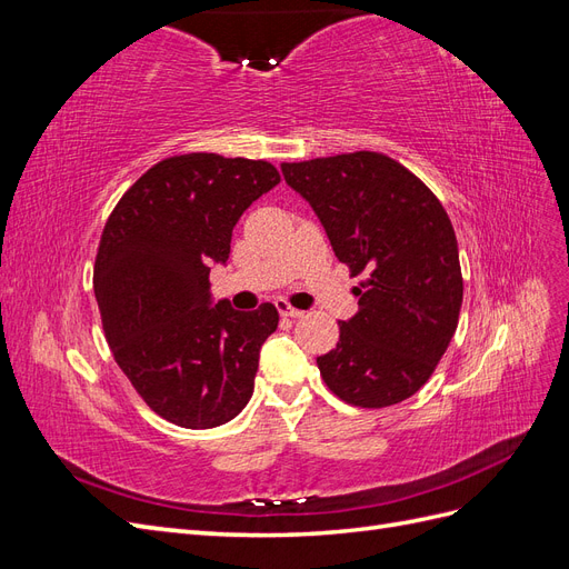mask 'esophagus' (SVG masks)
<instances>
[{
	"mask_svg": "<svg viewBox=\"0 0 569 569\" xmlns=\"http://www.w3.org/2000/svg\"><path fill=\"white\" fill-rule=\"evenodd\" d=\"M274 308H278L280 316H284V318H301L303 316V311H299V308H295V306H289V301H284V299L274 301Z\"/></svg>",
	"mask_w": 569,
	"mask_h": 569,
	"instance_id": "obj_1",
	"label": "esophagus"
}]
</instances>
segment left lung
Masks as SVG:
<instances>
[{"mask_svg": "<svg viewBox=\"0 0 569 569\" xmlns=\"http://www.w3.org/2000/svg\"><path fill=\"white\" fill-rule=\"evenodd\" d=\"M351 274L358 313L339 322L337 349L318 356L341 401L385 408L432 377L458 327L462 274L449 216L429 187L377 151L282 163Z\"/></svg>", "mask_w": 569, "mask_h": 569, "instance_id": "left-lung-1", "label": "left lung"}]
</instances>
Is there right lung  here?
<instances>
[{"label":"right lung","mask_w":569,"mask_h":569,"mask_svg":"<svg viewBox=\"0 0 569 569\" xmlns=\"http://www.w3.org/2000/svg\"><path fill=\"white\" fill-rule=\"evenodd\" d=\"M278 182L268 161L182 153L149 168L107 220L94 261L101 325L120 370L168 422L218 427L251 399L278 308L213 306L209 272L228 263L237 220Z\"/></svg>","instance_id":"1"}]
</instances>
